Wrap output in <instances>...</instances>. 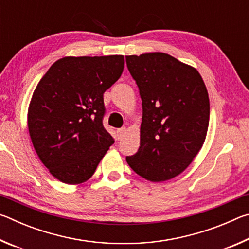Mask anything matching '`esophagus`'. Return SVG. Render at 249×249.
<instances>
[{
    "instance_id": "esophagus-1",
    "label": "esophagus",
    "mask_w": 249,
    "mask_h": 249,
    "mask_svg": "<svg viewBox=\"0 0 249 249\" xmlns=\"http://www.w3.org/2000/svg\"><path fill=\"white\" fill-rule=\"evenodd\" d=\"M126 133V128L123 127V128H120L119 130H117V140H122V138L124 137V135Z\"/></svg>"
}]
</instances>
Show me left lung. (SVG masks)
<instances>
[{
	"label": "left lung",
	"instance_id": "obj_1",
	"mask_svg": "<svg viewBox=\"0 0 249 249\" xmlns=\"http://www.w3.org/2000/svg\"><path fill=\"white\" fill-rule=\"evenodd\" d=\"M126 65L142 101L141 146L126 161L147 180H170L187 169L205 141L208 90L196 68L168 53L126 56Z\"/></svg>",
	"mask_w": 249,
	"mask_h": 249
}]
</instances>
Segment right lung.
Segmentation results:
<instances>
[{
  "label": "right lung",
  "instance_id": "obj_1",
  "mask_svg": "<svg viewBox=\"0 0 249 249\" xmlns=\"http://www.w3.org/2000/svg\"><path fill=\"white\" fill-rule=\"evenodd\" d=\"M124 64L121 54L65 57L37 84L28 107L29 135L41 162L61 182H86L114 144L103 126V94Z\"/></svg>",
  "mask_w": 249,
  "mask_h": 249
}]
</instances>
